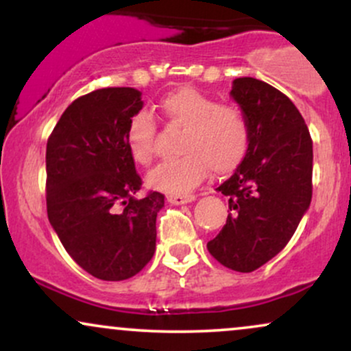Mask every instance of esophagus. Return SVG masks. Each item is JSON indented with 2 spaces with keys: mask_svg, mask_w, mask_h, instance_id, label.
I'll use <instances>...</instances> for the list:
<instances>
[{
  "mask_svg": "<svg viewBox=\"0 0 351 351\" xmlns=\"http://www.w3.org/2000/svg\"><path fill=\"white\" fill-rule=\"evenodd\" d=\"M167 199L170 201L171 204H184L195 201V195H168Z\"/></svg>",
  "mask_w": 351,
  "mask_h": 351,
  "instance_id": "esophagus-1",
  "label": "esophagus"
}]
</instances>
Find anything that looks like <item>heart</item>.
<instances>
[{
    "label": "heart",
    "mask_w": 351,
    "mask_h": 351,
    "mask_svg": "<svg viewBox=\"0 0 351 351\" xmlns=\"http://www.w3.org/2000/svg\"><path fill=\"white\" fill-rule=\"evenodd\" d=\"M158 117L167 125L183 127L178 158L165 162L148 175V184L158 191L180 195L191 191L209 170L229 173L244 160L251 140L244 112L232 104L191 87H181L158 102ZM156 122L148 112H138L125 128V145L132 160L148 167L155 158Z\"/></svg>",
    "instance_id": "obj_1"
}]
</instances>
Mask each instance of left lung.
<instances>
[{"instance_id":"1","label":"left lung","mask_w":351,"mask_h":351,"mask_svg":"<svg viewBox=\"0 0 351 351\" xmlns=\"http://www.w3.org/2000/svg\"><path fill=\"white\" fill-rule=\"evenodd\" d=\"M231 97L247 119L244 160L217 191L229 196L223 229L208 243L213 257L252 272L287 245L312 201V138L304 117L276 87L254 77L232 82Z\"/></svg>"}]
</instances>
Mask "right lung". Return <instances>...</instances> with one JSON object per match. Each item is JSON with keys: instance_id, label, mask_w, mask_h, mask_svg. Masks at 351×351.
Instances as JSON below:
<instances>
[{"instance_id": "1", "label": "right lung", "mask_w": 351, "mask_h": 351, "mask_svg": "<svg viewBox=\"0 0 351 351\" xmlns=\"http://www.w3.org/2000/svg\"><path fill=\"white\" fill-rule=\"evenodd\" d=\"M142 92L107 87L75 99L46 148L47 217L64 249L102 280H125L150 263L165 196L136 198L142 178L125 145Z\"/></svg>"}]
</instances>
